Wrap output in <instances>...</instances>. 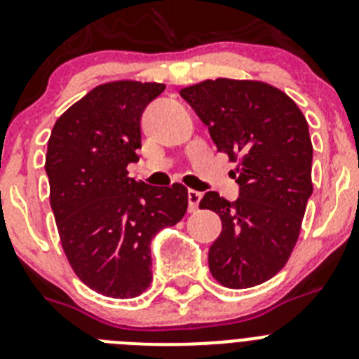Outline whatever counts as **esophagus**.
<instances>
[{
  "mask_svg": "<svg viewBox=\"0 0 359 359\" xmlns=\"http://www.w3.org/2000/svg\"><path fill=\"white\" fill-rule=\"evenodd\" d=\"M201 192L197 190H189V212L194 213L199 208V201H201Z\"/></svg>",
  "mask_w": 359,
  "mask_h": 359,
  "instance_id": "obj_1",
  "label": "esophagus"
}]
</instances>
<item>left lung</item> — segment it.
I'll list each match as a JSON object with an SVG mask.
<instances>
[{
    "label": "left lung",
    "instance_id": "left-lung-1",
    "mask_svg": "<svg viewBox=\"0 0 359 359\" xmlns=\"http://www.w3.org/2000/svg\"><path fill=\"white\" fill-rule=\"evenodd\" d=\"M180 94L217 149L238 162V199L206 192L199 203L222 220L208 252L210 272L228 288L256 287L285 267L297 244L313 192L308 123L285 92L262 81L217 78Z\"/></svg>",
    "mask_w": 359,
    "mask_h": 359
}]
</instances>
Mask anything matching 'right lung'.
Segmentation results:
<instances>
[{"instance_id": "right-lung-1", "label": "right lung", "mask_w": 359, "mask_h": 359, "mask_svg": "<svg viewBox=\"0 0 359 359\" xmlns=\"http://www.w3.org/2000/svg\"><path fill=\"white\" fill-rule=\"evenodd\" d=\"M163 83L110 81L64 111L48 142L49 201L62 248L97 294L131 299L153 281L151 240L189 206L182 183L151 187L128 176L139 162L140 119Z\"/></svg>"}]
</instances>
